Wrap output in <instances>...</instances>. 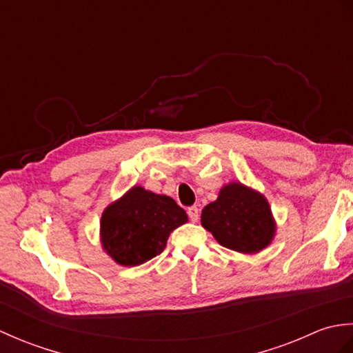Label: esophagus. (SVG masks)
Segmentation results:
<instances>
[{
	"instance_id": "obj_1",
	"label": "esophagus",
	"mask_w": 353,
	"mask_h": 353,
	"mask_svg": "<svg viewBox=\"0 0 353 353\" xmlns=\"http://www.w3.org/2000/svg\"><path fill=\"white\" fill-rule=\"evenodd\" d=\"M199 208L197 206H191V208H188V216L191 219V221H194L196 223L197 220H199Z\"/></svg>"
}]
</instances>
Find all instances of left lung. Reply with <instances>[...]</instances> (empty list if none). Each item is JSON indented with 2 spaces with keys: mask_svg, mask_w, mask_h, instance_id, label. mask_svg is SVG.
Masks as SVG:
<instances>
[{
  "mask_svg": "<svg viewBox=\"0 0 353 353\" xmlns=\"http://www.w3.org/2000/svg\"><path fill=\"white\" fill-rule=\"evenodd\" d=\"M201 226L223 247L249 254L265 249L276 234L267 199L239 182L224 185L216 200L205 206Z\"/></svg>",
  "mask_w": 353,
  "mask_h": 353,
  "instance_id": "obj_1",
  "label": "left lung"
}]
</instances>
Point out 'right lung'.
Masks as SVG:
<instances>
[{
    "label": "right lung",
    "instance_id": "1",
    "mask_svg": "<svg viewBox=\"0 0 353 353\" xmlns=\"http://www.w3.org/2000/svg\"><path fill=\"white\" fill-rule=\"evenodd\" d=\"M188 215L168 196L133 186L101 215V245L117 264L141 265L163 252L170 234Z\"/></svg>",
    "mask_w": 353,
    "mask_h": 353
}]
</instances>
